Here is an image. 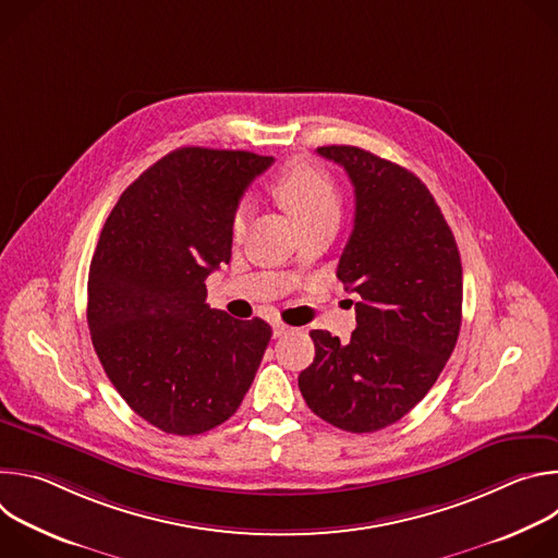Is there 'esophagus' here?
<instances>
[{
    "label": "esophagus",
    "instance_id": "1",
    "mask_svg": "<svg viewBox=\"0 0 558 558\" xmlns=\"http://www.w3.org/2000/svg\"><path fill=\"white\" fill-rule=\"evenodd\" d=\"M295 329L293 327H289V325H284V323H274V338H284V336H289V333H293Z\"/></svg>",
    "mask_w": 558,
    "mask_h": 558
}]
</instances>
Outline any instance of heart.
<instances>
[{
    "label": "heart",
    "mask_w": 558,
    "mask_h": 558,
    "mask_svg": "<svg viewBox=\"0 0 558 558\" xmlns=\"http://www.w3.org/2000/svg\"><path fill=\"white\" fill-rule=\"evenodd\" d=\"M274 192L302 229L336 222L342 214V194L333 177L311 161H291L274 181ZM250 205L241 203L231 214V231L243 233Z\"/></svg>",
    "instance_id": "heart-1"
}]
</instances>
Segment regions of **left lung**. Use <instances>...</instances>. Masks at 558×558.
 Listing matches in <instances>:
<instances>
[{
    "label": "left lung",
    "instance_id": "obj_1",
    "mask_svg": "<svg viewBox=\"0 0 558 558\" xmlns=\"http://www.w3.org/2000/svg\"><path fill=\"white\" fill-rule=\"evenodd\" d=\"M317 154L342 166L355 190L338 278L360 302L349 342L311 331L315 357L298 386L317 417L375 433L424 400L457 344L461 258L439 205L413 172L353 145Z\"/></svg>",
    "mask_w": 558,
    "mask_h": 558
}]
</instances>
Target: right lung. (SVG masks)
<instances>
[{"mask_svg":"<svg viewBox=\"0 0 558 558\" xmlns=\"http://www.w3.org/2000/svg\"><path fill=\"white\" fill-rule=\"evenodd\" d=\"M271 163L243 149H174L121 194L101 229L90 338L125 404L158 430L216 428L256 377L271 327L209 308L205 280L229 263L231 214Z\"/></svg>","mask_w":558,"mask_h":558,"instance_id":"add662e5","label":"right lung"}]
</instances>
